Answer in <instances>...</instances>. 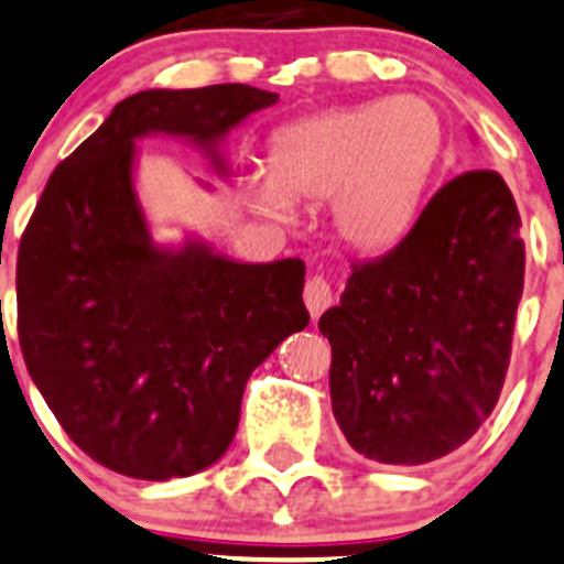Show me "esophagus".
Returning <instances> with one entry per match:
<instances>
[{"mask_svg":"<svg viewBox=\"0 0 564 564\" xmlns=\"http://www.w3.org/2000/svg\"><path fill=\"white\" fill-rule=\"evenodd\" d=\"M332 302H335V292H332L329 283L324 281L322 275H313L311 281L305 283V305H307V313H311V318L322 316Z\"/></svg>","mask_w":564,"mask_h":564,"instance_id":"1","label":"esophagus"}]
</instances>
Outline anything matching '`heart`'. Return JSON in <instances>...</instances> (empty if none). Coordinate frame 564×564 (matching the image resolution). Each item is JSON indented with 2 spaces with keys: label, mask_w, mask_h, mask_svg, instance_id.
Returning a JSON list of instances; mask_svg holds the SVG:
<instances>
[{
  "label": "heart",
  "mask_w": 564,
  "mask_h": 564,
  "mask_svg": "<svg viewBox=\"0 0 564 564\" xmlns=\"http://www.w3.org/2000/svg\"><path fill=\"white\" fill-rule=\"evenodd\" d=\"M443 156L441 112L413 94L300 118L270 140V175H251L248 203L294 221L297 203L332 199V227L359 253H387L411 235Z\"/></svg>",
  "instance_id": "obj_1"
}]
</instances>
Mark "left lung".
<instances>
[{"label": "left lung", "instance_id": "8db88e82", "mask_svg": "<svg viewBox=\"0 0 564 564\" xmlns=\"http://www.w3.org/2000/svg\"><path fill=\"white\" fill-rule=\"evenodd\" d=\"M511 188L491 170L454 177L411 235L357 264L318 318L332 346V413L354 452L424 465L495 411L524 289Z\"/></svg>", "mask_w": 564, "mask_h": 564}]
</instances>
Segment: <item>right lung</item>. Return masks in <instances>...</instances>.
I'll return each instance as SVG.
<instances>
[{"instance_id": "right-lung-1", "label": "right lung", "mask_w": 564, "mask_h": 564, "mask_svg": "<svg viewBox=\"0 0 564 564\" xmlns=\"http://www.w3.org/2000/svg\"><path fill=\"white\" fill-rule=\"evenodd\" d=\"M275 102L242 83L132 94L53 170L29 218L23 361L75 446L121 476L170 481L221 459L251 372L311 322L302 259L237 262L197 235L162 246L134 186L138 140L156 134L227 177L221 142Z\"/></svg>"}]
</instances>
